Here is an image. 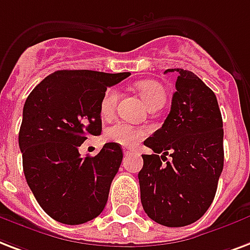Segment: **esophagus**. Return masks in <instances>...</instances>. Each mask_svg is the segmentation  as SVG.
<instances>
[{
    "instance_id": "esophagus-1",
    "label": "esophagus",
    "mask_w": 250,
    "mask_h": 250,
    "mask_svg": "<svg viewBox=\"0 0 250 250\" xmlns=\"http://www.w3.org/2000/svg\"><path fill=\"white\" fill-rule=\"evenodd\" d=\"M132 152H133V150H131V149H127V148H125V149H123V153H125V156H129V155H132Z\"/></svg>"
}]
</instances>
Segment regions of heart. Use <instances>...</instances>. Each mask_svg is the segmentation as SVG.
<instances>
[{
	"instance_id": "b5f03b06",
	"label": "heart",
	"mask_w": 250,
	"mask_h": 250,
	"mask_svg": "<svg viewBox=\"0 0 250 250\" xmlns=\"http://www.w3.org/2000/svg\"><path fill=\"white\" fill-rule=\"evenodd\" d=\"M139 93L142 98L149 108L161 104L163 106L167 101V91L160 83L155 80H144L136 83ZM119 93L115 87H108L102 95V100L100 104L101 115L104 118H110L115 110ZM146 135V129L133 127L131 125L118 122L115 125H110L106 132L104 138L110 143H115L122 146H133L136 143Z\"/></svg>"
}]
</instances>
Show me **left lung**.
I'll list each match as a JSON object with an SVG mask.
<instances>
[{
  "mask_svg": "<svg viewBox=\"0 0 250 250\" xmlns=\"http://www.w3.org/2000/svg\"><path fill=\"white\" fill-rule=\"evenodd\" d=\"M174 70L170 112L144 142L155 155H143L139 184L143 208L152 220L185 227L201 219L214 201L224 164V132L214 91L190 70L165 73ZM167 154L171 160L164 166Z\"/></svg>",
  "mask_w": 250,
  "mask_h": 250,
  "instance_id": "left-lung-1",
  "label": "left lung"
}]
</instances>
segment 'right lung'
Instances as JSON below:
<instances>
[{
    "instance_id": "right-lung-1",
    "label": "right lung",
    "mask_w": 250,
    "mask_h": 250,
    "mask_svg": "<svg viewBox=\"0 0 250 250\" xmlns=\"http://www.w3.org/2000/svg\"><path fill=\"white\" fill-rule=\"evenodd\" d=\"M129 72L57 70L30 93L23 106L19 148L34 197L62 224H83L104 211L123 152L106 143L94 157H81L87 136L102 131L100 104L108 86Z\"/></svg>"
}]
</instances>
